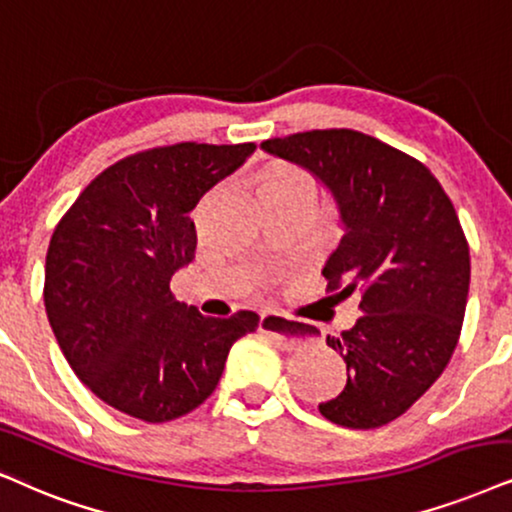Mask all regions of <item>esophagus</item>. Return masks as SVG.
I'll list each match as a JSON object with an SVG mask.
<instances>
[{"mask_svg":"<svg viewBox=\"0 0 512 512\" xmlns=\"http://www.w3.org/2000/svg\"><path fill=\"white\" fill-rule=\"evenodd\" d=\"M260 331L267 333L274 338V342L278 347L283 349H295L300 345V338L293 333V326L286 319H281V316L274 314V312H264L262 319H260Z\"/></svg>","mask_w":512,"mask_h":512,"instance_id":"34e87169","label":"esophagus"}]
</instances>
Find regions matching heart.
Instances as JSON below:
<instances>
[{
  "mask_svg": "<svg viewBox=\"0 0 512 512\" xmlns=\"http://www.w3.org/2000/svg\"><path fill=\"white\" fill-rule=\"evenodd\" d=\"M302 184H312L307 179V174H302L300 170H293V167H278V170L269 172L267 177L262 179L260 184V193L262 191H288L295 189V186Z\"/></svg>",
  "mask_w": 512,
  "mask_h": 512,
  "instance_id": "b5f03b06",
  "label": "heart"
}]
</instances>
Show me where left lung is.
I'll return each instance as SVG.
<instances>
[{"instance_id": "obj_1", "label": "left lung", "mask_w": 512, "mask_h": 512, "mask_svg": "<svg viewBox=\"0 0 512 512\" xmlns=\"http://www.w3.org/2000/svg\"><path fill=\"white\" fill-rule=\"evenodd\" d=\"M262 148L312 172L338 208L340 245L328 257V290L361 293V316L328 347L345 359L347 385L319 404L352 430L387 425L442 375L461 335L470 250L442 184L411 155L354 129H312ZM295 335H316L288 321Z\"/></svg>"}]
</instances>
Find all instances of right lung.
Listing matches in <instances>:
<instances>
[{"label":"right lung","instance_id":"obj_1","mask_svg":"<svg viewBox=\"0 0 512 512\" xmlns=\"http://www.w3.org/2000/svg\"><path fill=\"white\" fill-rule=\"evenodd\" d=\"M255 144L184 141L122 158L84 189L51 236L44 307L63 357L101 401L167 423L215 392L255 312L203 316L174 300V271L196 257L189 212Z\"/></svg>","mask_w":512,"mask_h":512}]
</instances>
